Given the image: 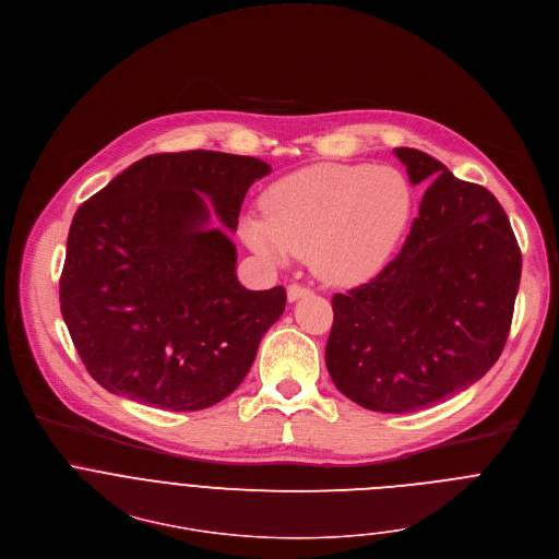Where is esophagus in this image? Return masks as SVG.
Returning a JSON list of instances; mask_svg holds the SVG:
<instances>
[{
	"mask_svg": "<svg viewBox=\"0 0 559 559\" xmlns=\"http://www.w3.org/2000/svg\"><path fill=\"white\" fill-rule=\"evenodd\" d=\"M307 294H311V289L305 287V285H300V283H292V285L287 287V298H289V302H294V300H298V298H302V296H307Z\"/></svg>",
	"mask_w": 559,
	"mask_h": 559,
	"instance_id": "esophagus-1",
	"label": "esophagus"
}]
</instances>
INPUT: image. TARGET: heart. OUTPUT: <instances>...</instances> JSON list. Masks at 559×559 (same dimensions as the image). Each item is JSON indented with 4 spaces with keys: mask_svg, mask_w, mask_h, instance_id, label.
Segmentation results:
<instances>
[{
    "mask_svg": "<svg viewBox=\"0 0 559 559\" xmlns=\"http://www.w3.org/2000/svg\"><path fill=\"white\" fill-rule=\"evenodd\" d=\"M263 209L265 215L241 222L254 252L274 261L309 254L324 281L355 283L395 254L413 215V189L393 166L316 164L272 183Z\"/></svg>",
    "mask_w": 559,
    "mask_h": 559,
    "instance_id": "1",
    "label": "heart"
}]
</instances>
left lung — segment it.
Here are the masks:
<instances>
[{
	"instance_id": "obj_1",
	"label": "left lung",
	"mask_w": 559,
	"mask_h": 559,
	"mask_svg": "<svg viewBox=\"0 0 559 559\" xmlns=\"http://www.w3.org/2000/svg\"><path fill=\"white\" fill-rule=\"evenodd\" d=\"M428 183L400 254L368 283L335 294L326 368L342 395L378 413H415L469 389L500 357L522 254L485 186L400 146Z\"/></svg>"
}]
</instances>
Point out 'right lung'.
I'll list each match as a JSON object with an SVG mask.
<instances>
[{
	"label": "right lung",
	"instance_id": "1",
	"mask_svg": "<svg viewBox=\"0 0 559 559\" xmlns=\"http://www.w3.org/2000/svg\"><path fill=\"white\" fill-rule=\"evenodd\" d=\"M267 162L219 151L155 153L79 206L59 285L87 373L109 393L162 411H202L248 376L285 287L237 281V230Z\"/></svg>",
	"mask_w": 559,
	"mask_h": 559
}]
</instances>
